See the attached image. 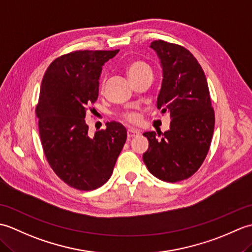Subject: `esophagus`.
<instances>
[{"mask_svg": "<svg viewBox=\"0 0 252 252\" xmlns=\"http://www.w3.org/2000/svg\"><path fill=\"white\" fill-rule=\"evenodd\" d=\"M141 134L140 130H135V129H127V138H133L137 135Z\"/></svg>", "mask_w": 252, "mask_h": 252, "instance_id": "esophagus-1", "label": "esophagus"}]
</instances>
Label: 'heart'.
Segmentation results:
<instances>
[{
    "label": "heart",
    "instance_id": "obj_1",
    "mask_svg": "<svg viewBox=\"0 0 252 252\" xmlns=\"http://www.w3.org/2000/svg\"><path fill=\"white\" fill-rule=\"evenodd\" d=\"M148 72H152V69L146 63L144 62H133L126 68V73L127 76H129L130 80H134ZM123 116H125L126 119H127L131 122H136L138 120V116L135 114V112L127 111Z\"/></svg>",
    "mask_w": 252,
    "mask_h": 252
}]
</instances>
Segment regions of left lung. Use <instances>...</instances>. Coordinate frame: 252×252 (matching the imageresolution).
I'll return each mask as SVG.
<instances>
[{
	"instance_id": "8db88e82",
	"label": "left lung",
	"mask_w": 252,
	"mask_h": 252,
	"mask_svg": "<svg viewBox=\"0 0 252 252\" xmlns=\"http://www.w3.org/2000/svg\"><path fill=\"white\" fill-rule=\"evenodd\" d=\"M162 68L157 108L170 115V129L145 132L149 146L143 160L149 172L164 182L189 179L200 168L215 130L207 79L185 47L161 40L151 43Z\"/></svg>"
}]
</instances>
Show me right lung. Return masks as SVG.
<instances>
[{"mask_svg":"<svg viewBox=\"0 0 252 252\" xmlns=\"http://www.w3.org/2000/svg\"><path fill=\"white\" fill-rule=\"evenodd\" d=\"M115 51H77L56 58L42 79L39 118L42 147L58 178L80 190H93L110 179L126 141L121 123L89 134L88 107L98 97L99 77Z\"/></svg>","mask_w":252,"mask_h":252,"instance_id":"add662e5","label":"right lung"}]
</instances>
